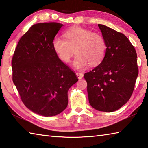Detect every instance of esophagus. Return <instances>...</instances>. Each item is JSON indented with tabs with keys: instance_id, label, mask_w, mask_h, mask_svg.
Masks as SVG:
<instances>
[{
	"instance_id": "1",
	"label": "esophagus",
	"mask_w": 148,
	"mask_h": 148,
	"mask_svg": "<svg viewBox=\"0 0 148 148\" xmlns=\"http://www.w3.org/2000/svg\"><path fill=\"white\" fill-rule=\"evenodd\" d=\"M76 75H77V78H78V79H82V77H83V76H84L83 73H79V72H78V73H76Z\"/></svg>"
}]
</instances>
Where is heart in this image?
<instances>
[{"instance_id":"b5f03b06","label":"heart","mask_w":148,"mask_h":148,"mask_svg":"<svg viewBox=\"0 0 148 148\" xmlns=\"http://www.w3.org/2000/svg\"><path fill=\"white\" fill-rule=\"evenodd\" d=\"M64 38L56 36L52 47L58 57L64 62H69L75 49L77 56L73 66L84 69L89 66H97L102 62L106 52V42L103 36L79 26L73 27L64 33Z\"/></svg>"}]
</instances>
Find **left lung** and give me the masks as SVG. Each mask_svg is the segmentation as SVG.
Returning a JSON list of instances; mask_svg holds the SVG:
<instances>
[{"label":"left lung","instance_id":"8db88e82","mask_svg":"<svg viewBox=\"0 0 148 148\" xmlns=\"http://www.w3.org/2000/svg\"><path fill=\"white\" fill-rule=\"evenodd\" d=\"M106 42L101 63L84 75L89 102L95 110L113 112L129 100L138 74L137 55L129 39L121 33L98 24Z\"/></svg>","mask_w":148,"mask_h":148}]
</instances>
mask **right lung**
<instances>
[{"label": "right lung", "mask_w": 148, "mask_h": 148, "mask_svg": "<svg viewBox=\"0 0 148 148\" xmlns=\"http://www.w3.org/2000/svg\"><path fill=\"white\" fill-rule=\"evenodd\" d=\"M63 24L33 25L21 38L12 60L13 82L22 102L35 113L58 115L68 103V91L78 79L55 53L52 41Z\"/></svg>", "instance_id": "add662e5"}]
</instances>
